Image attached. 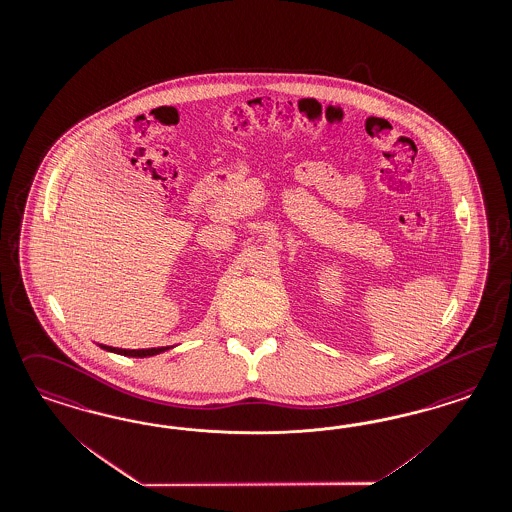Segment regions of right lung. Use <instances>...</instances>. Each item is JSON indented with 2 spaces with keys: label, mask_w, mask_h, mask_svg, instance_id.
I'll list each match as a JSON object with an SVG mask.
<instances>
[{
  "label": "right lung",
  "mask_w": 512,
  "mask_h": 512,
  "mask_svg": "<svg viewBox=\"0 0 512 512\" xmlns=\"http://www.w3.org/2000/svg\"><path fill=\"white\" fill-rule=\"evenodd\" d=\"M102 349L110 351V353H117V355H123V357H153V355H159L171 347H152V349H119V347H110V345H100Z\"/></svg>",
  "instance_id": "right-lung-1"
}]
</instances>
